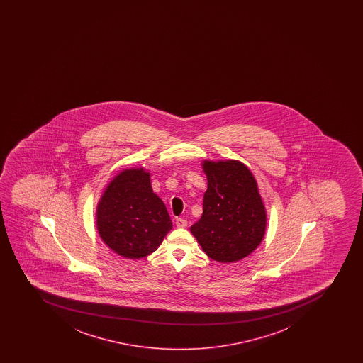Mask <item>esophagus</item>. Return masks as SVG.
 <instances>
[{"label":"esophagus","instance_id":"obj_1","mask_svg":"<svg viewBox=\"0 0 363 363\" xmlns=\"http://www.w3.org/2000/svg\"><path fill=\"white\" fill-rule=\"evenodd\" d=\"M175 225H177V228H186L188 226V220L183 219V218H177L175 219Z\"/></svg>","mask_w":363,"mask_h":363}]
</instances>
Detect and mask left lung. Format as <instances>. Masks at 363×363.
I'll use <instances>...</instances> for the list:
<instances>
[{"label": "left lung", "instance_id": "obj_1", "mask_svg": "<svg viewBox=\"0 0 363 363\" xmlns=\"http://www.w3.org/2000/svg\"><path fill=\"white\" fill-rule=\"evenodd\" d=\"M207 191L203 213L190 228L213 260L233 263L250 255L263 240L267 212L255 177L238 161H204Z\"/></svg>", "mask_w": 363, "mask_h": 363}]
</instances>
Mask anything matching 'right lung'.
Here are the masks:
<instances>
[{"instance_id":"right-lung-1","label":"right lung","mask_w":363,"mask_h":363,"mask_svg":"<svg viewBox=\"0 0 363 363\" xmlns=\"http://www.w3.org/2000/svg\"><path fill=\"white\" fill-rule=\"evenodd\" d=\"M162 200L143 168L125 169L108 184L96 208L100 238L117 255L139 259L157 250L172 229Z\"/></svg>"}]
</instances>
